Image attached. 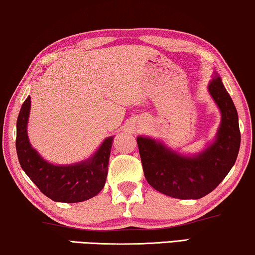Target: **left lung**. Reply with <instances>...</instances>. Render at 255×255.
I'll return each instance as SVG.
<instances>
[{"label": "left lung", "mask_w": 255, "mask_h": 255, "mask_svg": "<svg viewBox=\"0 0 255 255\" xmlns=\"http://www.w3.org/2000/svg\"><path fill=\"white\" fill-rule=\"evenodd\" d=\"M222 113L214 143L194 156H182L163 143L138 136L137 145L148 184L171 198L201 199L213 192L227 177L239 152L238 113L221 77L215 74L208 85Z\"/></svg>", "instance_id": "8db88e82"}]
</instances>
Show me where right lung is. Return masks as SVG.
<instances>
[{
    "label": "right lung",
    "mask_w": 255,
    "mask_h": 255,
    "mask_svg": "<svg viewBox=\"0 0 255 255\" xmlns=\"http://www.w3.org/2000/svg\"><path fill=\"white\" fill-rule=\"evenodd\" d=\"M31 98L21 105L17 119L16 150L21 168L34 185L56 202L75 203L96 196L105 186L113 137H107L97 152L84 162L54 165L45 160L32 148L27 137Z\"/></svg>",
    "instance_id": "right-lung-1"
}]
</instances>
